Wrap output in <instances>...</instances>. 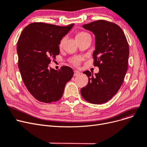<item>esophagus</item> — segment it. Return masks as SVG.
<instances>
[{
  "instance_id": "obj_1",
  "label": "esophagus",
  "mask_w": 147,
  "mask_h": 147,
  "mask_svg": "<svg viewBox=\"0 0 147 147\" xmlns=\"http://www.w3.org/2000/svg\"><path fill=\"white\" fill-rule=\"evenodd\" d=\"M74 76H79V75H80V74H81L79 71H77V70H75V71H74Z\"/></svg>"
}]
</instances>
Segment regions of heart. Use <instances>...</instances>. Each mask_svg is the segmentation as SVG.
<instances>
[{
    "label": "heart",
    "instance_id": "obj_1",
    "mask_svg": "<svg viewBox=\"0 0 147 147\" xmlns=\"http://www.w3.org/2000/svg\"><path fill=\"white\" fill-rule=\"evenodd\" d=\"M88 36H90L89 34H88L86 32L84 31H81L80 32H79L77 35H76V38H77V40H80L82 39H84V38L88 37ZM65 40V37H63L62 39L61 40L59 44V47H62L63 43H64ZM82 58H80V57H73V58L70 59V62H71L75 66H78L79 65L80 62H81Z\"/></svg>",
    "mask_w": 147,
    "mask_h": 147
}]
</instances>
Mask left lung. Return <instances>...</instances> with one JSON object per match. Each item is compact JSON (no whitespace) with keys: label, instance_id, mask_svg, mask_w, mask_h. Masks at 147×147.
<instances>
[{"label":"left lung","instance_id":"left-lung-1","mask_svg":"<svg viewBox=\"0 0 147 147\" xmlns=\"http://www.w3.org/2000/svg\"><path fill=\"white\" fill-rule=\"evenodd\" d=\"M95 37L94 66L99 72L93 76L85 71L88 84L82 88V97L89 103L103 104L118 91L128 68L129 47L124 32L117 24L104 20L83 25Z\"/></svg>","mask_w":147,"mask_h":147}]
</instances>
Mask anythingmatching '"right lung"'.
Here are the masks:
<instances>
[{"label":"right lung","instance_id":"1","mask_svg":"<svg viewBox=\"0 0 147 147\" xmlns=\"http://www.w3.org/2000/svg\"><path fill=\"white\" fill-rule=\"evenodd\" d=\"M74 24L67 26L35 22L25 28L18 38V68L24 84L34 97L46 103L60 100L67 83L71 79V68H49L59 54V44Z\"/></svg>","mask_w":147,"mask_h":147}]
</instances>
